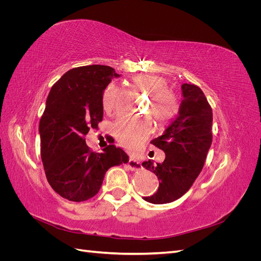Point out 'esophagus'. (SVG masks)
I'll use <instances>...</instances> for the list:
<instances>
[{"mask_svg": "<svg viewBox=\"0 0 261 261\" xmlns=\"http://www.w3.org/2000/svg\"><path fill=\"white\" fill-rule=\"evenodd\" d=\"M127 167L128 169H130L132 171H136V170H140L143 169V165H141V163L137 160H134V159H129L128 162H127Z\"/></svg>", "mask_w": 261, "mask_h": 261, "instance_id": "obj_1", "label": "esophagus"}]
</instances>
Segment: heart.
<instances>
[{
    "mask_svg": "<svg viewBox=\"0 0 261 261\" xmlns=\"http://www.w3.org/2000/svg\"><path fill=\"white\" fill-rule=\"evenodd\" d=\"M133 84L137 88L149 92L147 111L153 120L164 125L170 122L178 111V100L171 90L167 89L168 82L162 76L153 74H140L133 77ZM118 102V89L110 84L103 91L102 106L105 111H115ZM152 130V124L148 118L140 121L120 120L115 125V136L124 148L132 152H138Z\"/></svg>",
    "mask_w": 261,
    "mask_h": 261,
    "instance_id": "heart-1",
    "label": "heart"
}]
</instances>
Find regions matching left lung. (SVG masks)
<instances>
[{
	"label": "left lung",
	"instance_id": "left-lung-1",
	"mask_svg": "<svg viewBox=\"0 0 261 261\" xmlns=\"http://www.w3.org/2000/svg\"><path fill=\"white\" fill-rule=\"evenodd\" d=\"M178 113L163 134L151 144L163 150V163L145 161L143 167L153 172L159 188L144 197L154 204L172 202L183 196L198 177L212 143V110L198 86L181 85Z\"/></svg>",
	"mask_w": 261,
	"mask_h": 261
}]
</instances>
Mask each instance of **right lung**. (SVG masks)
<instances>
[{
  "label": "right lung",
  "instance_id": "obj_1",
  "mask_svg": "<svg viewBox=\"0 0 261 261\" xmlns=\"http://www.w3.org/2000/svg\"><path fill=\"white\" fill-rule=\"evenodd\" d=\"M120 76L105 65L76 67L50 90L39 124L41 159L46 179L63 198L76 202L91 198L110 168L128 162L121 148L109 145L102 153H94L85 140L103 117L105 89Z\"/></svg>",
  "mask_w": 261,
  "mask_h": 261
}]
</instances>
